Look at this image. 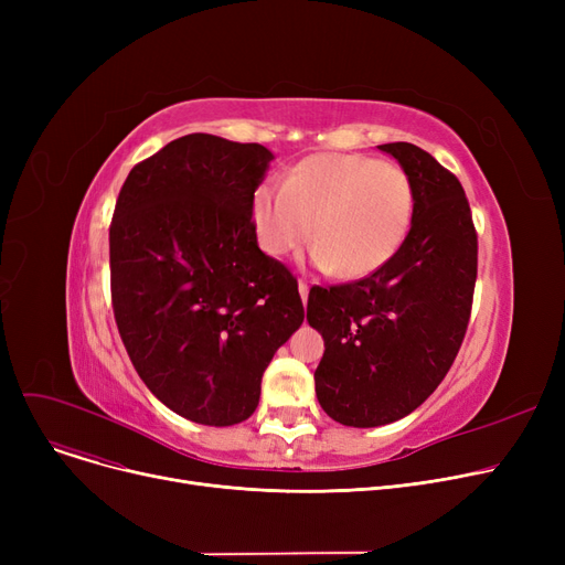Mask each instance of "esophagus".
Listing matches in <instances>:
<instances>
[{
    "mask_svg": "<svg viewBox=\"0 0 565 565\" xmlns=\"http://www.w3.org/2000/svg\"><path fill=\"white\" fill-rule=\"evenodd\" d=\"M298 286H300V295H302V302L307 305V300H309V281H307V279H300V281H298Z\"/></svg>",
    "mask_w": 565,
    "mask_h": 565,
    "instance_id": "1",
    "label": "esophagus"
}]
</instances>
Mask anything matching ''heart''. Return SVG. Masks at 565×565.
Here are the masks:
<instances>
[{
	"label": "heart",
	"instance_id": "1",
	"mask_svg": "<svg viewBox=\"0 0 565 565\" xmlns=\"http://www.w3.org/2000/svg\"><path fill=\"white\" fill-rule=\"evenodd\" d=\"M258 245L286 256L313 235V258L339 277L371 275L407 237L414 188L401 164L362 153H320L295 164L281 188L254 194Z\"/></svg>",
	"mask_w": 565,
	"mask_h": 565
}]
</instances>
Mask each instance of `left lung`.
Listing matches in <instances>:
<instances>
[{"label": "left lung", "instance_id": "obj_1", "mask_svg": "<svg viewBox=\"0 0 565 565\" xmlns=\"http://www.w3.org/2000/svg\"><path fill=\"white\" fill-rule=\"evenodd\" d=\"M377 148L412 181L407 237L380 270L318 286L307 305L324 341L313 373L318 403L354 428L398 422L437 390L467 334L479 267V237L456 173L407 141Z\"/></svg>", "mask_w": 565, "mask_h": 565}]
</instances>
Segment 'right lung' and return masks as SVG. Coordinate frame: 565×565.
Segmentation results:
<instances>
[{
    "mask_svg": "<svg viewBox=\"0 0 565 565\" xmlns=\"http://www.w3.org/2000/svg\"><path fill=\"white\" fill-rule=\"evenodd\" d=\"M273 153L185 135L141 160L109 224L111 309L128 358L169 409L249 419L263 371L300 328L298 279L258 249L254 192Z\"/></svg>",
    "mask_w": 565,
    "mask_h": 565,
    "instance_id": "right-lung-1",
    "label": "right lung"
}]
</instances>
